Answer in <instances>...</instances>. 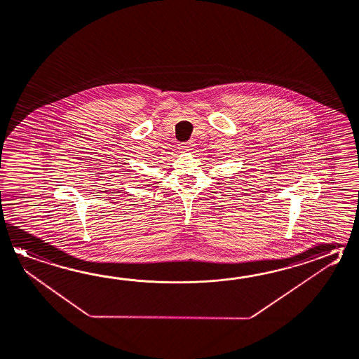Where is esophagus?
Listing matches in <instances>:
<instances>
[{
    "label": "esophagus",
    "instance_id": "34e87169",
    "mask_svg": "<svg viewBox=\"0 0 359 359\" xmlns=\"http://www.w3.org/2000/svg\"><path fill=\"white\" fill-rule=\"evenodd\" d=\"M191 147H193V142H183L179 144V149L180 151H189Z\"/></svg>",
    "mask_w": 359,
    "mask_h": 359
}]
</instances>
